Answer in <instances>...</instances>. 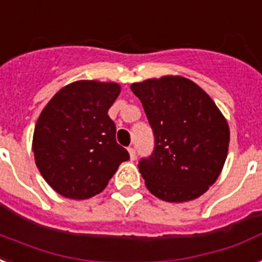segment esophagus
<instances>
[{
  "label": "esophagus",
  "instance_id": "1",
  "mask_svg": "<svg viewBox=\"0 0 262 262\" xmlns=\"http://www.w3.org/2000/svg\"><path fill=\"white\" fill-rule=\"evenodd\" d=\"M128 153H129V159L135 160V157H137V151H135V147H133V146H129L128 147Z\"/></svg>",
  "mask_w": 262,
  "mask_h": 262
}]
</instances>
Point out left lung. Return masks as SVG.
Masks as SVG:
<instances>
[{
	"mask_svg": "<svg viewBox=\"0 0 262 262\" xmlns=\"http://www.w3.org/2000/svg\"><path fill=\"white\" fill-rule=\"evenodd\" d=\"M154 134V151L139 172L153 195L167 202L195 200L217 180L226 163L230 127L196 83L167 75L133 83Z\"/></svg>",
	"mask_w": 262,
	"mask_h": 262,
	"instance_id": "8db88e82",
	"label": "left lung"
}]
</instances>
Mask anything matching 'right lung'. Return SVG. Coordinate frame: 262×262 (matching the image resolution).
<instances>
[{
	"label": "right lung",
	"instance_id": "1",
	"mask_svg": "<svg viewBox=\"0 0 262 262\" xmlns=\"http://www.w3.org/2000/svg\"><path fill=\"white\" fill-rule=\"evenodd\" d=\"M119 83L78 80L58 90L36 120L32 151L50 187L70 200H87L106 187L128 151L116 142L109 108Z\"/></svg>",
	"mask_w": 262,
	"mask_h": 262
}]
</instances>
